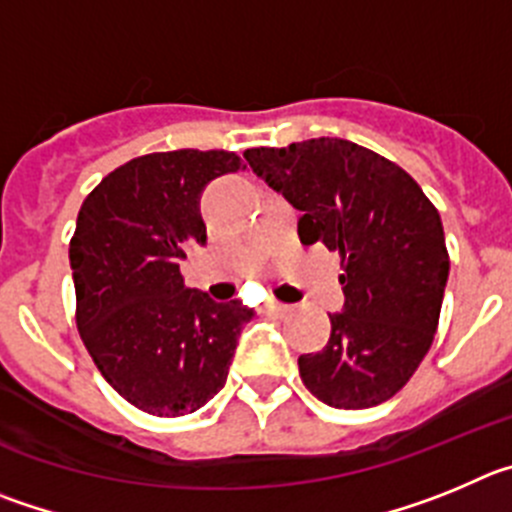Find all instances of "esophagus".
<instances>
[{"label":"esophagus","instance_id":"obj_1","mask_svg":"<svg viewBox=\"0 0 512 512\" xmlns=\"http://www.w3.org/2000/svg\"><path fill=\"white\" fill-rule=\"evenodd\" d=\"M265 308H267V311H270V313H278V316H285V313H290L288 303H280V301H275V298H267Z\"/></svg>","mask_w":512,"mask_h":512}]
</instances>
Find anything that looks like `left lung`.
I'll use <instances>...</instances> for the list:
<instances>
[{
    "label": "left lung",
    "instance_id": "left-lung-1",
    "mask_svg": "<svg viewBox=\"0 0 512 512\" xmlns=\"http://www.w3.org/2000/svg\"><path fill=\"white\" fill-rule=\"evenodd\" d=\"M247 163L301 211L303 245L342 255L344 308L298 370L311 395L359 411L393 398L434 342L449 278L436 206L403 168L339 137L252 147Z\"/></svg>",
    "mask_w": 512,
    "mask_h": 512
}]
</instances>
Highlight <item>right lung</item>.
Instances as JSON below:
<instances>
[{"mask_svg":"<svg viewBox=\"0 0 512 512\" xmlns=\"http://www.w3.org/2000/svg\"><path fill=\"white\" fill-rule=\"evenodd\" d=\"M245 168L227 150L130 160L86 196L68 247L76 324L104 380L140 411L176 418L224 388L255 311L186 288L181 260L206 245L201 193Z\"/></svg>","mask_w":512,"mask_h":512,"instance_id":"obj_1","label":"right lung"}]
</instances>
